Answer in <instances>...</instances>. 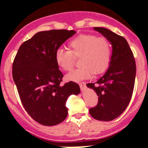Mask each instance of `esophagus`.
Returning a JSON list of instances; mask_svg holds the SVG:
<instances>
[{"instance_id":"obj_1","label":"esophagus","mask_w":148,"mask_h":148,"mask_svg":"<svg viewBox=\"0 0 148 148\" xmlns=\"http://www.w3.org/2000/svg\"><path fill=\"white\" fill-rule=\"evenodd\" d=\"M79 86H80L81 90H83L85 88V87H86V84L84 83V82H81V83H79Z\"/></svg>"}]
</instances>
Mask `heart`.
I'll use <instances>...</instances> for the list:
<instances>
[{
	"instance_id": "b5f03b06",
	"label": "heart",
	"mask_w": 148,
	"mask_h": 148,
	"mask_svg": "<svg viewBox=\"0 0 148 148\" xmlns=\"http://www.w3.org/2000/svg\"><path fill=\"white\" fill-rule=\"evenodd\" d=\"M70 50L58 48L55 53L56 64L64 71H70L75 58H80L81 67L65 76L66 81L80 82L89 79L93 73L100 74L109 66L112 56L111 45L107 38L92 34L78 35L68 43Z\"/></svg>"
}]
</instances>
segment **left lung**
Here are the masks:
<instances>
[{
	"label": "left lung",
	"mask_w": 148,
	"mask_h": 148,
	"mask_svg": "<svg viewBox=\"0 0 148 148\" xmlns=\"http://www.w3.org/2000/svg\"><path fill=\"white\" fill-rule=\"evenodd\" d=\"M108 39L113 47L108 70L95 83L87 84L98 95L97 105L90 113L96 120L109 121L125 110L131 100L135 84L136 61L133 52L124 37L108 29L94 27Z\"/></svg>",
	"instance_id": "obj_1"
}]
</instances>
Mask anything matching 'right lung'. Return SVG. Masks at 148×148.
<instances>
[{"instance_id":"right-lung-1","label":"right lung","mask_w":148,"mask_h":148,"mask_svg":"<svg viewBox=\"0 0 148 148\" xmlns=\"http://www.w3.org/2000/svg\"><path fill=\"white\" fill-rule=\"evenodd\" d=\"M75 33L66 29L38 32L21 45L13 61V80L23 107L40 125L62 122L68 113V97L80 92L75 82L60 84L64 75L55 59L56 49Z\"/></svg>"}]
</instances>
